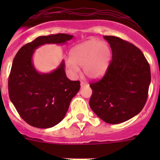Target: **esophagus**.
I'll use <instances>...</instances> for the list:
<instances>
[{"label":"esophagus","mask_w":160,"mask_h":160,"mask_svg":"<svg viewBox=\"0 0 160 160\" xmlns=\"http://www.w3.org/2000/svg\"><path fill=\"white\" fill-rule=\"evenodd\" d=\"M80 85H81V87H84V86L88 85V84L86 82H85V81H81V82H80Z\"/></svg>","instance_id":"obj_1"}]
</instances>
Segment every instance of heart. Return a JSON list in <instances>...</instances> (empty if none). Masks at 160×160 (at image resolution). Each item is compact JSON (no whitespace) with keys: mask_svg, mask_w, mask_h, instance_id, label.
Instances as JSON below:
<instances>
[{"mask_svg":"<svg viewBox=\"0 0 160 160\" xmlns=\"http://www.w3.org/2000/svg\"><path fill=\"white\" fill-rule=\"evenodd\" d=\"M111 56V49L108 44L97 39H90L71 49L65 65L73 74L79 71V67H83L86 77L98 80L109 69Z\"/></svg>","mask_w":160,"mask_h":160,"instance_id":"obj_1","label":"heart"}]
</instances>
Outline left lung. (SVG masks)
<instances>
[{
    "instance_id": "8db88e82",
    "label": "left lung",
    "mask_w": 160,
    "mask_h": 160,
    "mask_svg": "<svg viewBox=\"0 0 160 160\" xmlns=\"http://www.w3.org/2000/svg\"><path fill=\"white\" fill-rule=\"evenodd\" d=\"M112 60L105 76L90 85V106L108 124H120L138 114L148 98L150 68L139 48L121 38L105 36Z\"/></svg>"
}]
</instances>
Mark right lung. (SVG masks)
I'll list each match as a JSON object with an SVG mask.
<instances>
[{"label": "right lung", "instance_id": "obj_1", "mask_svg": "<svg viewBox=\"0 0 160 160\" xmlns=\"http://www.w3.org/2000/svg\"><path fill=\"white\" fill-rule=\"evenodd\" d=\"M73 37L68 34L39 36L22 46L14 58L9 96L21 118L31 126L48 129L59 124L80 88V81L66 77L64 60L51 72H39L33 64L34 52L41 46L62 45Z\"/></svg>", "mask_w": 160, "mask_h": 160}]
</instances>
